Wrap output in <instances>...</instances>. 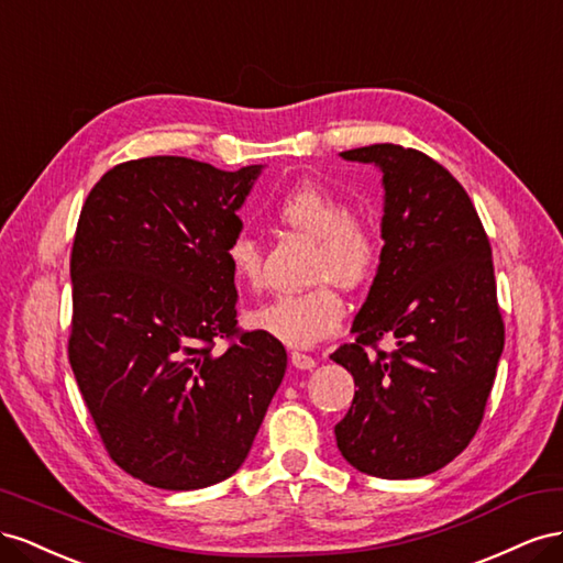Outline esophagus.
Here are the masks:
<instances>
[{
  "mask_svg": "<svg viewBox=\"0 0 563 563\" xmlns=\"http://www.w3.org/2000/svg\"><path fill=\"white\" fill-rule=\"evenodd\" d=\"M290 361H292L297 371H313V367H316V358L307 356V353H301V351H292Z\"/></svg>",
  "mask_w": 563,
  "mask_h": 563,
  "instance_id": "34e87169",
  "label": "esophagus"
}]
</instances>
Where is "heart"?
I'll use <instances>...</instances> for the list:
<instances>
[{
	"mask_svg": "<svg viewBox=\"0 0 563 563\" xmlns=\"http://www.w3.org/2000/svg\"><path fill=\"white\" fill-rule=\"evenodd\" d=\"M276 214L287 227L316 240L311 280L299 295H280L250 313V323L290 346H313L340 330L346 307L329 283L353 290L373 278L382 240L373 221L349 214V205L320 184H301L280 198ZM227 262L238 285L260 287L262 252L254 238L238 233L227 245Z\"/></svg>",
	"mask_w": 563,
	"mask_h": 563,
	"instance_id": "b5f03b06",
	"label": "heart"
}]
</instances>
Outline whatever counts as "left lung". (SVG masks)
<instances>
[{"label": "left lung", "mask_w": 563, "mask_h": 563, "mask_svg": "<svg viewBox=\"0 0 563 563\" xmlns=\"http://www.w3.org/2000/svg\"><path fill=\"white\" fill-rule=\"evenodd\" d=\"M382 172V256L351 332L332 353L358 391L334 427L363 474L420 478L470 445L484 420L505 325L488 235L455 176L420 151L375 143L340 153ZM391 335L395 351L367 357Z\"/></svg>", "instance_id": "left-lung-1"}]
</instances>
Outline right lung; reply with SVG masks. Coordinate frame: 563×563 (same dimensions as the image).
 Listing matches in <instances>:
<instances>
[{
  "mask_svg": "<svg viewBox=\"0 0 563 563\" xmlns=\"http://www.w3.org/2000/svg\"><path fill=\"white\" fill-rule=\"evenodd\" d=\"M262 169L132 159L101 176L79 214L70 365L110 457L148 486L198 490L233 476L285 377L276 336L238 334L227 262Z\"/></svg>",
  "mask_w": 563,
  "mask_h": 563,
  "instance_id": "add662e5",
  "label": "right lung"
}]
</instances>
